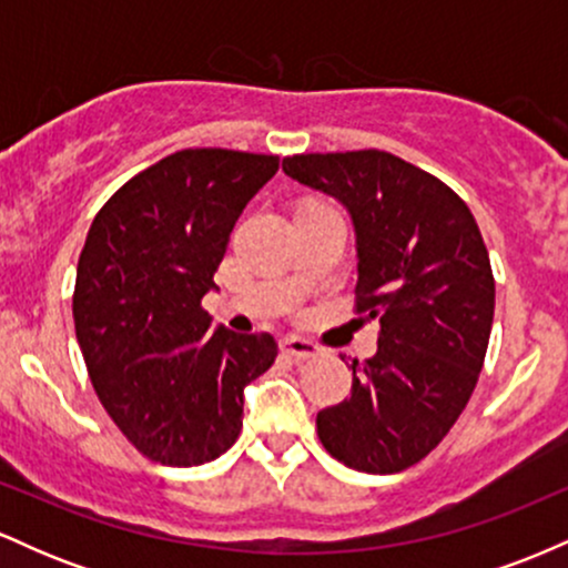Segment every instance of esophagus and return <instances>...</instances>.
Listing matches in <instances>:
<instances>
[{
    "label": "esophagus",
    "mask_w": 568,
    "mask_h": 568,
    "mask_svg": "<svg viewBox=\"0 0 568 568\" xmlns=\"http://www.w3.org/2000/svg\"><path fill=\"white\" fill-rule=\"evenodd\" d=\"M280 347H283L285 355L296 357V361H310V357L323 355V349L317 347L315 342H310V338H302V336H285L283 342H280Z\"/></svg>",
    "instance_id": "esophagus-1"
}]
</instances>
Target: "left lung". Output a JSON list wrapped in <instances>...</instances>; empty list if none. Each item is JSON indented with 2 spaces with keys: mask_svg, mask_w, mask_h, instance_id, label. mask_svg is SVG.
I'll use <instances>...</instances> for the list:
<instances>
[{
  "mask_svg": "<svg viewBox=\"0 0 568 568\" xmlns=\"http://www.w3.org/2000/svg\"><path fill=\"white\" fill-rule=\"evenodd\" d=\"M283 171L347 207L355 310L379 323L376 355L349 363L352 393L317 414V435L352 470H406L446 438L484 368L494 323L484 237L454 189L379 149L293 154Z\"/></svg>",
  "mask_w": 568,
  "mask_h": 568,
  "instance_id": "8db88e82",
  "label": "left lung"
}]
</instances>
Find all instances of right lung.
<instances>
[{
  "label": "right lung",
  "instance_id": "obj_1",
  "mask_svg": "<svg viewBox=\"0 0 568 568\" xmlns=\"http://www.w3.org/2000/svg\"><path fill=\"white\" fill-rule=\"evenodd\" d=\"M277 168L275 154L181 149L116 189L90 224L77 342L106 414L160 465H205L232 448L243 389L277 357L270 334H211L200 304L234 221Z\"/></svg>",
  "mask_w": 568,
  "mask_h": 568
}]
</instances>
